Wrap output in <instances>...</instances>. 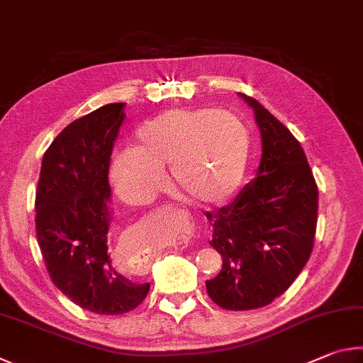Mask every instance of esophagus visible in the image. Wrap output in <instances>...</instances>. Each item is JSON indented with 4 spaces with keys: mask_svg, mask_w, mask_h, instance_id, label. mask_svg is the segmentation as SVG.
Masks as SVG:
<instances>
[{
    "mask_svg": "<svg viewBox=\"0 0 363 363\" xmlns=\"http://www.w3.org/2000/svg\"><path fill=\"white\" fill-rule=\"evenodd\" d=\"M189 228H188V236H191V234H193V226L191 225H188Z\"/></svg>",
    "mask_w": 363,
    "mask_h": 363,
    "instance_id": "34e87169",
    "label": "esophagus"
}]
</instances>
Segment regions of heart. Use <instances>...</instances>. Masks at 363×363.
<instances>
[{"label": "heart", "instance_id": "b5f03b06", "mask_svg": "<svg viewBox=\"0 0 363 363\" xmlns=\"http://www.w3.org/2000/svg\"><path fill=\"white\" fill-rule=\"evenodd\" d=\"M249 133L234 114L211 108L169 110L140 127L132 150L114 155L111 177L124 198L150 201L170 167L172 188L201 204H218L242 182Z\"/></svg>", "mask_w": 363, "mask_h": 363}]
</instances>
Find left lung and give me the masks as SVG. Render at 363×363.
<instances>
[{
  "label": "left lung",
  "mask_w": 363,
  "mask_h": 363,
  "mask_svg": "<svg viewBox=\"0 0 363 363\" xmlns=\"http://www.w3.org/2000/svg\"><path fill=\"white\" fill-rule=\"evenodd\" d=\"M263 155L258 177L231 204L207 212L211 245L223 258L207 294L220 308L249 311L271 304L308 263L314 247L319 189L301 145L281 121L249 95Z\"/></svg>",
  "instance_id": "left-lung-1"
}]
</instances>
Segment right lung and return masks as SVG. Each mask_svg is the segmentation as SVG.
<instances>
[{"label":"right lung","mask_w":363,"mask_h":363,"mask_svg":"<svg viewBox=\"0 0 363 363\" xmlns=\"http://www.w3.org/2000/svg\"><path fill=\"white\" fill-rule=\"evenodd\" d=\"M124 108L108 104L54 138L35 198L36 239L50 281L79 308L104 315L133 311L150 291V284L121 276L108 255V172Z\"/></svg>","instance_id":"obj_1"}]
</instances>
